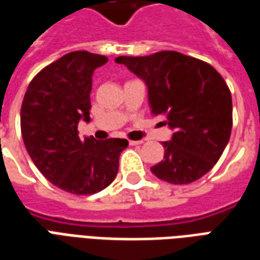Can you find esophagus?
<instances>
[{
	"label": "esophagus",
	"mask_w": 260,
	"mask_h": 260,
	"mask_svg": "<svg viewBox=\"0 0 260 260\" xmlns=\"http://www.w3.org/2000/svg\"><path fill=\"white\" fill-rule=\"evenodd\" d=\"M143 142L142 141H129L131 146H138V145H142Z\"/></svg>",
	"instance_id": "34e87169"
}]
</instances>
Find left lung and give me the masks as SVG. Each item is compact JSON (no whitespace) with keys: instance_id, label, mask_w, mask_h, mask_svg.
Here are the masks:
<instances>
[{"instance_id":"8db88e82","label":"left lung","mask_w":260,"mask_h":260,"mask_svg":"<svg viewBox=\"0 0 260 260\" xmlns=\"http://www.w3.org/2000/svg\"><path fill=\"white\" fill-rule=\"evenodd\" d=\"M147 86L153 115L174 129L163 142L164 158L153 166L160 180L182 185L213 169L233 128V100L227 83L212 65L177 51L146 57H117Z\"/></svg>"}]
</instances>
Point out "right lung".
Returning a JSON list of instances; mask_svg holds the SVG:
<instances>
[{
  "label": "right lung",
  "instance_id": "1",
  "mask_svg": "<svg viewBox=\"0 0 260 260\" xmlns=\"http://www.w3.org/2000/svg\"><path fill=\"white\" fill-rule=\"evenodd\" d=\"M107 57L65 54L31 79L20 108L26 150L51 184L74 195H93L117 177L126 139L80 138V119L90 121L91 76Z\"/></svg>",
  "mask_w": 260,
  "mask_h": 260
}]
</instances>
